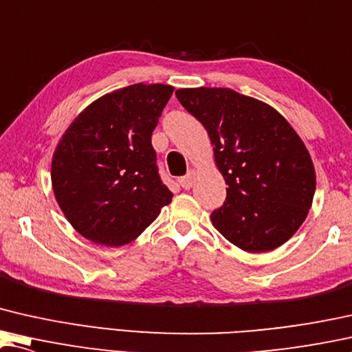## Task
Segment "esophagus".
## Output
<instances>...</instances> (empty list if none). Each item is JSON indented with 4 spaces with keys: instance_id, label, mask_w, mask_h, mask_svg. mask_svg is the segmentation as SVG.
I'll return each instance as SVG.
<instances>
[{
    "instance_id": "esophagus-1",
    "label": "esophagus",
    "mask_w": 352,
    "mask_h": 352,
    "mask_svg": "<svg viewBox=\"0 0 352 352\" xmlns=\"http://www.w3.org/2000/svg\"><path fill=\"white\" fill-rule=\"evenodd\" d=\"M193 181H195V171H188L186 176H182V177H179V179H177L179 186L182 188H186V190L193 186Z\"/></svg>"
}]
</instances>
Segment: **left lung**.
Instances as JSON below:
<instances>
[{"mask_svg": "<svg viewBox=\"0 0 352 352\" xmlns=\"http://www.w3.org/2000/svg\"><path fill=\"white\" fill-rule=\"evenodd\" d=\"M176 96L206 129L228 186L212 226L248 252L286 243L307 219L316 190L300 136L272 106L232 89H181Z\"/></svg>", "mask_w": 352, "mask_h": 352, "instance_id": "left-lung-1", "label": "left lung"}]
</instances>
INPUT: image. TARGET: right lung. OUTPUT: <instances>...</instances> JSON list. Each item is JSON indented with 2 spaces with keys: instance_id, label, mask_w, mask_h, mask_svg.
<instances>
[{
  "instance_id": "right-lung-1",
  "label": "right lung",
  "mask_w": 352,
  "mask_h": 352,
  "mask_svg": "<svg viewBox=\"0 0 352 352\" xmlns=\"http://www.w3.org/2000/svg\"><path fill=\"white\" fill-rule=\"evenodd\" d=\"M173 90L165 84H135L111 91L65 131L50 177L58 206L84 238L124 246L171 201L151 136Z\"/></svg>"
}]
</instances>
